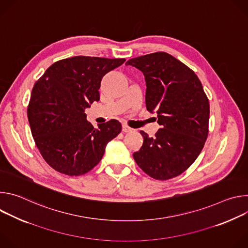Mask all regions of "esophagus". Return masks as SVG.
<instances>
[{"label":"esophagus","instance_id":"1","mask_svg":"<svg viewBox=\"0 0 248 248\" xmlns=\"http://www.w3.org/2000/svg\"><path fill=\"white\" fill-rule=\"evenodd\" d=\"M133 129L131 128V127H129L128 125H126V124H124L123 125V131L124 132H130V131H132Z\"/></svg>","mask_w":248,"mask_h":248}]
</instances>
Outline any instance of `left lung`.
Instances as JSON below:
<instances>
[{
	"label": "left lung",
	"mask_w": 248,
	"mask_h": 248,
	"mask_svg": "<svg viewBox=\"0 0 248 248\" xmlns=\"http://www.w3.org/2000/svg\"><path fill=\"white\" fill-rule=\"evenodd\" d=\"M143 73L147 111L158 114L154 137L141 130L143 144L133 153L151 178L167 181L186 170L202 151L209 132L210 105L195 73L165 52L128 60Z\"/></svg>",
	"instance_id": "1"
}]
</instances>
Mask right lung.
Instances as JSON below:
<instances>
[{
    "mask_svg": "<svg viewBox=\"0 0 248 248\" xmlns=\"http://www.w3.org/2000/svg\"><path fill=\"white\" fill-rule=\"evenodd\" d=\"M124 59L77 56L54 62L34 84L27 117L35 144L47 164L59 172L80 175L102 159L109 141L122 131L117 120L86 121L84 110L99 101L105 75Z\"/></svg>",
    "mask_w": 248,
    "mask_h": 248,
    "instance_id": "obj_1",
    "label": "right lung"
}]
</instances>
